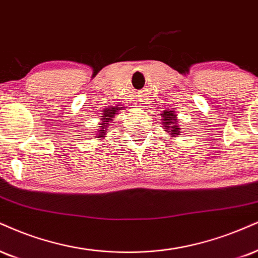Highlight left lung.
<instances>
[{
    "label": "left lung",
    "mask_w": 258,
    "mask_h": 258,
    "mask_svg": "<svg viewBox=\"0 0 258 258\" xmlns=\"http://www.w3.org/2000/svg\"><path fill=\"white\" fill-rule=\"evenodd\" d=\"M162 115V121H163V126L164 128H166L167 132H169L170 135H173L175 137V136H178L180 133V128L178 126V120H176V116L173 114V111H168L166 110L163 114H161Z\"/></svg>",
    "instance_id": "left-lung-1"
}]
</instances>
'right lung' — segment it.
<instances>
[{"mask_svg":"<svg viewBox=\"0 0 258 258\" xmlns=\"http://www.w3.org/2000/svg\"><path fill=\"white\" fill-rule=\"evenodd\" d=\"M116 111H117V110L115 109V108H111V109H108L107 111H105V113H104V116H102V117H103V122H102V126H98V127H99V130H98L97 138H102V137H104L105 133L108 132V131H107L108 125H109L110 121L113 120V117H114V115H115Z\"/></svg>","mask_w":258,"mask_h":258,"instance_id":"add662e5","label":"right lung"}]
</instances>
